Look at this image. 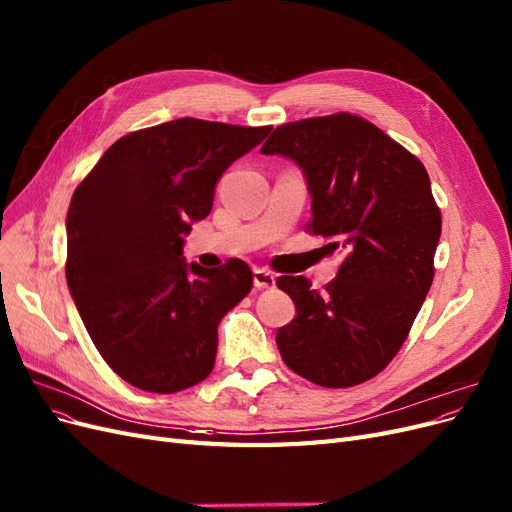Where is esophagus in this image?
I'll use <instances>...</instances> for the list:
<instances>
[{"label": "esophagus", "mask_w": 512, "mask_h": 512, "mask_svg": "<svg viewBox=\"0 0 512 512\" xmlns=\"http://www.w3.org/2000/svg\"><path fill=\"white\" fill-rule=\"evenodd\" d=\"M254 286L258 290L273 288L275 286V275L269 269H254Z\"/></svg>", "instance_id": "1"}]
</instances>
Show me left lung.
<instances>
[{"label": "left lung", "mask_w": 512, "mask_h": 512, "mask_svg": "<svg viewBox=\"0 0 512 512\" xmlns=\"http://www.w3.org/2000/svg\"><path fill=\"white\" fill-rule=\"evenodd\" d=\"M260 151L299 164L312 194L307 230L344 254L324 290L303 275L277 277L297 307L275 335L284 363L327 389L374 378L404 346L433 282L442 215L425 166L352 113L284 123Z\"/></svg>", "instance_id": "obj_1"}]
</instances>
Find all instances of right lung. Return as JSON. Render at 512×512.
<instances>
[{
    "label": "right lung",
    "mask_w": 512,
    "mask_h": 512,
    "mask_svg": "<svg viewBox=\"0 0 512 512\" xmlns=\"http://www.w3.org/2000/svg\"><path fill=\"white\" fill-rule=\"evenodd\" d=\"M271 126L183 117L121 136L74 190L66 280L91 342L119 378L177 393L215 365L218 324L247 292L239 258L185 265L183 237L213 207L215 183Z\"/></svg>",
    "instance_id": "right-lung-1"
}]
</instances>
